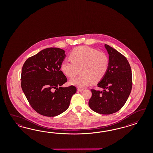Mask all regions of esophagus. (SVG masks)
<instances>
[{"label":"esophagus","instance_id":"34e87169","mask_svg":"<svg viewBox=\"0 0 153 153\" xmlns=\"http://www.w3.org/2000/svg\"><path fill=\"white\" fill-rule=\"evenodd\" d=\"M77 90L79 91V92H82L83 91V88H77Z\"/></svg>","mask_w":153,"mask_h":153}]
</instances>
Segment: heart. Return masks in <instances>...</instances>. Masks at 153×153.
<instances>
[{"mask_svg": "<svg viewBox=\"0 0 153 153\" xmlns=\"http://www.w3.org/2000/svg\"><path fill=\"white\" fill-rule=\"evenodd\" d=\"M70 60H64L60 65L62 72L68 77L73 78L70 83L79 88H85L93 81H100L106 74L109 60L107 54L88 46H79L70 53Z\"/></svg>", "mask_w": 153, "mask_h": 153, "instance_id": "heart-1", "label": "heart"}]
</instances>
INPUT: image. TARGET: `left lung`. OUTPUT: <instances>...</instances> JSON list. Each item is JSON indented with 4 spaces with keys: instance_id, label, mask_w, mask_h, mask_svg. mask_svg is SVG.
Returning a JSON list of instances; mask_svg holds the SVG:
<instances>
[{
    "instance_id": "obj_1",
    "label": "left lung",
    "mask_w": 153,
    "mask_h": 153,
    "mask_svg": "<svg viewBox=\"0 0 153 153\" xmlns=\"http://www.w3.org/2000/svg\"><path fill=\"white\" fill-rule=\"evenodd\" d=\"M109 54V68L105 76L97 83L102 91L91 89L90 108L97 113L111 114L120 110L129 97L132 86V71L125 56L105 44Z\"/></svg>"
}]
</instances>
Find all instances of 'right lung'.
<instances>
[{
    "mask_svg": "<svg viewBox=\"0 0 153 153\" xmlns=\"http://www.w3.org/2000/svg\"><path fill=\"white\" fill-rule=\"evenodd\" d=\"M64 50L49 48L28 58L21 72V88L33 109L42 116L54 117L65 111L77 89L61 86L67 79L60 71Z\"/></svg>",
    "mask_w": 153,
    "mask_h": 153,
    "instance_id": "right-lung-1",
    "label": "right lung"
}]
</instances>
